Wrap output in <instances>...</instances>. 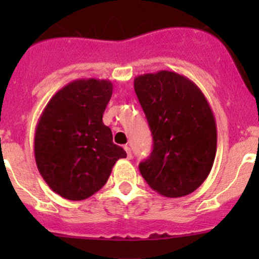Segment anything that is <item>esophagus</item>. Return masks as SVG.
Returning a JSON list of instances; mask_svg holds the SVG:
<instances>
[{
  "label": "esophagus",
  "mask_w": 259,
  "mask_h": 259,
  "mask_svg": "<svg viewBox=\"0 0 259 259\" xmlns=\"http://www.w3.org/2000/svg\"><path fill=\"white\" fill-rule=\"evenodd\" d=\"M124 149H125V151H126V154H127V158L132 159V150H130L129 145H124Z\"/></svg>",
  "instance_id": "obj_1"
}]
</instances>
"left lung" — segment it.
Returning <instances> with one entry per match:
<instances>
[{
	"instance_id": "1",
	"label": "left lung",
	"mask_w": 259,
	"mask_h": 259,
	"mask_svg": "<svg viewBox=\"0 0 259 259\" xmlns=\"http://www.w3.org/2000/svg\"><path fill=\"white\" fill-rule=\"evenodd\" d=\"M135 94L153 135V151L139 164L149 187L159 194H190L209 176L217 151V125L200 89L173 71L134 79Z\"/></svg>"
}]
</instances>
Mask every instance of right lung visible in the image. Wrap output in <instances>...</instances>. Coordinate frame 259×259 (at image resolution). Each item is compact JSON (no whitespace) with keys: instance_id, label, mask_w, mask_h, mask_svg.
I'll use <instances>...</instances> for the list:
<instances>
[{"instance_id":"obj_1","label":"right lung","mask_w":259,"mask_h":259,"mask_svg":"<svg viewBox=\"0 0 259 259\" xmlns=\"http://www.w3.org/2000/svg\"><path fill=\"white\" fill-rule=\"evenodd\" d=\"M111 95L109 80L71 81L50 99L38 119L36 165L49 187L65 199L95 194L108 182L115 163L126 158L103 122Z\"/></svg>"}]
</instances>
